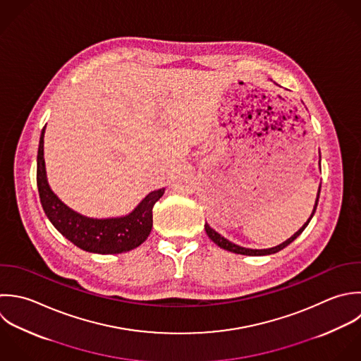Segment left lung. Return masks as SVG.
<instances>
[{
    "label": "left lung",
    "mask_w": 361,
    "mask_h": 361,
    "mask_svg": "<svg viewBox=\"0 0 361 361\" xmlns=\"http://www.w3.org/2000/svg\"><path fill=\"white\" fill-rule=\"evenodd\" d=\"M319 194H321V187H319V191H318V198H317V202H315V207H314V212H312V215H311V218L308 219V222L307 224H304V226L294 235V236H291L288 240H286L284 243H281V245H279V246H276V247H271V249H263V250H255V249H246V247H240V246H238V245H235V243H232V242H229V240H226L224 236H221L218 232H215L208 224H205V232H207V235L209 236V239L214 242V243H216L219 247H222V249H225V250H228V252H232V253H238V255H246V256H266V255H273V253H277V252H280V250H283L284 247H287L290 243H293L302 232H304V229L308 226V224H310V221L312 219V216H314V214H315V211H317V207H318V201H319Z\"/></svg>",
    "instance_id": "obj_1"
}]
</instances>
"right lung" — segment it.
<instances>
[{
    "label": "right lung",
    "mask_w": 361,
    "mask_h": 361,
    "mask_svg": "<svg viewBox=\"0 0 361 361\" xmlns=\"http://www.w3.org/2000/svg\"><path fill=\"white\" fill-rule=\"evenodd\" d=\"M44 128L37 149L36 183L40 204L53 226L73 245L91 253L116 255L140 246L152 231V209L164 194V188L152 191L133 212L122 218L92 219L74 212L53 194L47 184L43 159Z\"/></svg>",
    "instance_id": "right-lung-1"
}]
</instances>
